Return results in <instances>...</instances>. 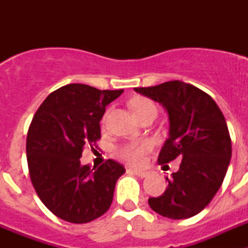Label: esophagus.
I'll return each instance as SVG.
<instances>
[{
  "mask_svg": "<svg viewBox=\"0 0 248 248\" xmlns=\"http://www.w3.org/2000/svg\"><path fill=\"white\" fill-rule=\"evenodd\" d=\"M128 171L134 172L135 175H138V176H140V177H146L149 175L148 171H141V170H137V169H129Z\"/></svg>",
  "mask_w": 248,
  "mask_h": 248,
  "instance_id": "1",
  "label": "esophagus"
}]
</instances>
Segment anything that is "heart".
<instances>
[{
	"label": "heart",
	"mask_w": 248,
	"mask_h": 248,
	"mask_svg": "<svg viewBox=\"0 0 248 248\" xmlns=\"http://www.w3.org/2000/svg\"><path fill=\"white\" fill-rule=\"evenodd\" d=\"M130 105L137 118H140L149 110L156 111L155 105L150 100L146 99V98H134V99L131 100ZM151 146H153L151 141H149V140H141V141H135V143H129L120 146L118 149L117 154L120 159H123L126 163L131 164V165H140V164L144 163L146 153L150 150Z\"/></svg>",
	"instance_id": "b5f03b06"
}]
</instances>
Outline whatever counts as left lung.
<instances>
[{"label":"left lung","instance_id":"obj_1","mask_svg":"<svg viewBox=\"0 0 248 248\" xmlns=\"http://www.w3.org/2000/svg\"><path fill=\"white\" fill-rule=\"evenodd\" d=\"M160 103L169 114V138L160 150V164L183 157L180 169L149 206L164 217L189 218L202 211L222 185L231 160V138L222 111L209 94L180 80L134 88Z\"/></svg>","mask_w":248,"mask_h":248}]
</instances>
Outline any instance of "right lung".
<instances>
[{
  "instance_id": "right-lung-1",
  "label": "right lung",
  "mask_w": 248,
  "mask_h": 248,
  "mask_svg": "<svg viewBox=\"0 0 248 248\" xmlns=\"http://www.w3.org/2000/svg\"><path fill=\"white\" fill-rule=\"evenodd\" d=\"M123 92L67 84L50 93L34 114L26 143L28 170L38 198L57 217L91 222L110 207L124 166L109 159L92 169L79 159L85 145L100 139L105 107Z\"/></svg>"
}]
</instances>
